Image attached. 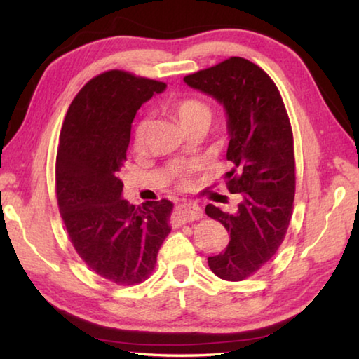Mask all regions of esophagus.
I'll return each mask as SVG.
<instances>
[{
	"mask_svg": "<svg viewBox=\"0 0 359 359\" xmlns=\"http://www.w3.org/2000/svg\"><path fill=\"white\" fill-rule=\"evenodd\" d=\"M203 217V209L194 203H182L177 209H175L172 215V226H180V224L190 223L194 220H199Z\"/></svg>",
	"mask_w": 359,
	"mask_h": 359,
	"instance_id": "1",
	"label": "esophagus"
}]
</instances>
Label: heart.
Wrapping results in <instances>:
<instances>
[{
	"instance_id": "b5f03b06",
	"label": "heart",
	"mask_w": 359,
	"mask_h": 359,
	"mask_svg": "<svg viewBox=\"0 0 359 359\" xmlns=\"http://www.w3.org/2000/svg\"><path fill=\"white\" fill-rule=\"evenodd\" d=\"M171 111L180 121V125L184 126L185 130H190L191 126L198 123H205L209 125L210 117H212V109L208 102L194 98V96H182V98L174 100L171 102ZM150 121L149 118H141L137 121L135 135H133V142L137 149H141L145 144V139H147ZM199 168L198 161H182L177 166L174 168V175L177 179V184L185 187L191 182V174Z\"/></svg>"
}]
</instances>
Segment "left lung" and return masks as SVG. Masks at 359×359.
I'll list each match as a JSON object with an SVG mask.
<instances>
[{"mask_svg": "<svg viewBox=\"0 0 359 359\" xmlns=\"http://www.w3.org/2000/svg\"><path fill=\"white\" fill-rule=\"evenodd\" d=\"M184 81L214 96L228 114L233 169L226 187L241 194V203L234 214L205 205L231 238L226 250L208 263L217 277L241 282L274 257L287 234L296 190L291 123L274 81L245 58L231 57Z\"/></svg>", "mask_w": 359, "mask_h": 359, "instance_id": "8db88e82", "label": "left lung"}]
</instances>
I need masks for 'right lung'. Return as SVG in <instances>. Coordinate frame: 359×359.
Instances as JSON below:
<instances>
[{"mask_svg":"<svg viewBox=\"0 0 359 359\" xmlns=\"http://www.w3.org/2000/svg\"><path fill=\"white\" fill-rule=\"evenodd\" d=\"M165 82L121 69L88 81L72 100L60 133L57 201L69 241L90 269L117 285H137L155 269L171 233L168 199L133 205L117 174L126 161L131 123Z\"/></svg>","mask_w":359,"mask_h":359,"instance_id":"1","label":"right lung"}]
</instances>
